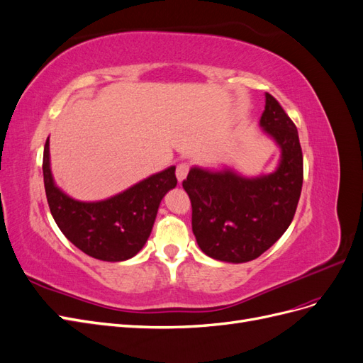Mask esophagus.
Masks as SVG:
<instances>
[{
	"instance_id": "esophagus-1",
	"label": "esophagus",
	"mask_w": 363,
	"mask_h": 363,
	"mask_svg": "<svg viewBox=\"0 0 363 363\" xmlns=\"http://www.w3.org/2000/svg\"><path fill=\"white\" fill-rule=\"evenodd\" d=\"M189 172V163L182 162L177 164V171H175V175H177V180L183 182L186 179V175Z\"/></svg>"
}]
</instances>
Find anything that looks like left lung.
Here are the masks:
<instances>
[{"instance_id": "8db88e82", "label": "left lung", "mask_w": 363, "mask_h": 363, "mask_svg": "<svg viewBox=\"0 0 363 363\" xmlns=\"http://www.w3.org/2000/svg\"><path fill=\"white\" fill-rule=\"evenodd\" d=\"M260 125L281 150L277 171L247 179L232 169L192 168L183 188L192 206V232L203 252L244 263L263 255L292 223L303 186V152L292 119L271 94Z\"/></svg>"}]
</instances>
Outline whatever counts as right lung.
<instances>
[{"instance_id": "right-lung-1", "label": "right lung", "mask_w": 363, "mask_h": 363, "mask_svg": "<svg viewBox=\"0 0 363 363\" xmlns=\"http://www.w3.org/2000/svg\"><path fill=\"white\" fill-rule=\"evenodd\" d=\"M42 168L50 211L62 233L87 256L106 262L138 255L151 233L162 199L177 184L175 167H171L112 199L84 203L71 199L54 184L48 140Z\"/></svg>"}]
</instances>
